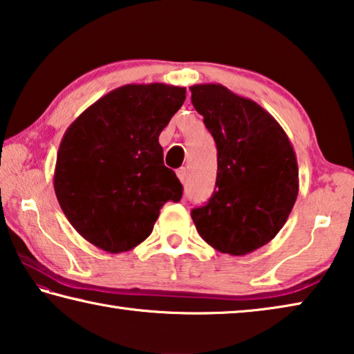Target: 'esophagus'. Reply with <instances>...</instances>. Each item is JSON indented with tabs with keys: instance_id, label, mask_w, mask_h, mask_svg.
<instances>
[{
	"instance_id": "obj_1",
	"label": "esophagus",
	"mask_w": 354,
	"mask_h": 354,
	"mask_svg": "<svg viewBox=\"0 0 354 354\" xmlns=\"http://www.w3.org/2000/svg\"><path fill=\"white\" fill-rule=\"evenodd\" d=\"M187 169H185V167H183V169H179L178 171H176V175H178V178H179V181H181L183 184L185 183V179H187Z\"/></svg>"
}]
</instances>
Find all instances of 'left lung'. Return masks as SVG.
<instances>
[{"instance_id":"left-lung-1","label":"left lung","mask_w":354,"mask_h":354,"mask_svg":"<svg viewBox=\"0 0 354 354\" xmlns=\"http://www.w3.org/2000/svg\"><path fill=\"white\" fill-rule=\"evenodd\" d=\"M192 104L217 145V183L192 209L203 241L243 256L263 247L289 218L298 195V164L281 124L253 100L221 84H195Z\"/></svg>"}]
</instances>
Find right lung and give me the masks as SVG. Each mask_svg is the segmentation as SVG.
Here are the masks:
<instances>
[{
  "label": "right lung",
  "instance_id": "add662e5",
  "mask_svg": "<svg viewBox=\"0 0 354 354\" xmlns=\"http://www.w3.org/2000/svg\"><path fill=\"white\" fill-rule=\"evenodd\" d=\"M185 100V87L128 84L88 106L59 145L55 192L80 234L107 253L133 250L151 234L183 185L164 165L159 136Z\"/></svg>",
  "mask_w": 354,
  "mask_h": 354
}]
</instances>
